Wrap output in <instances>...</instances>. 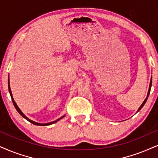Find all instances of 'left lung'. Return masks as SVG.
Wrapping results in <instances>:
<instances>
[{"instance_id": "1", "label": "left lung", "mask_w": 158, "mask_h": 158, "mask_svg": "<svg viewBox=\"0 0 158 158\" xmlns=\"http://www.w3.org/2000/svg\"><path fill=\"white\" fill-rule=\"evenodd\" d=\"M152 77H151V81H150V83H149V90H148V93H147V97H146V99L144 100V101H143V103H142L141 104V106L139 107V108L138 109V110H137V112H139L140 110H141V109L143 108V106H144V104L146 103V102H147V99H148V97H149V93H150V90H151V87H152Z\"/></svg>"}]
</instances>
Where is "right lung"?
Segmentation results:
<instances>
[{"label": "right lung", "mask_w": 158, "mask_h": 158, "mask_svg": "<svg viewBox=\"0 0 158 158\" xmlns=\"http://www.w3.org/2000/svg\"><path fill=\"white\" fill-rule=\"evenodd\" d=\"M8 87H9V94H10V96H11V100H12V102H13V104H14V106H15V108H16V110H17V112H18L19 114H20L21 116H23V118H25V119H26V120H28L29 122H31V123L34 124H35V125H39V126H47V125H50V124H52L56 123V122H57L58 121H59L60 119H61V118H63L64 117V116H65V115H64L63 116H61V118H58L57 120H56V121H53V122H49V123H45V124H41V123H38V122H34V121L31 120L30 118H28V117H27L26 116H25V115L24 114H23V113L22 111H21V110H20V109L19 108V107L17 106V103L15 102V100H14V98H13V96H12V93H11V88H10V84H9V81H8Z\"/></svg>", "instance_id": "obj_1"}]
</instances>
